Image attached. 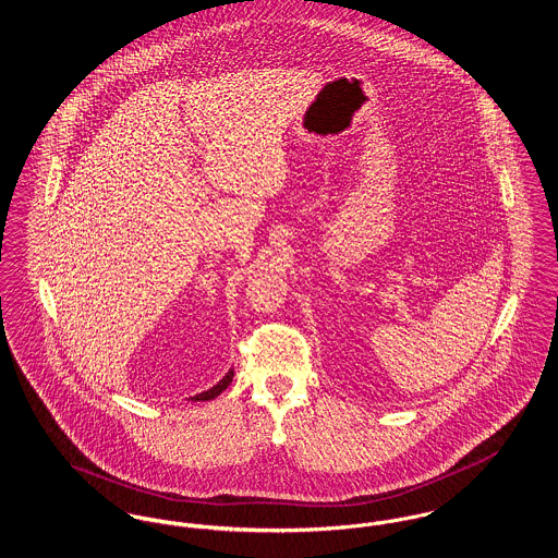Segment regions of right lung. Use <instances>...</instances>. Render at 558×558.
I'll return each mask as SVG.
<instances>
[{
    "mask_svg": "<svg viewBox=\"0 0 558 558\" xmlns=\"http://www.w3.org/2000/svg\"><path fill=\"white\" fill-rule=\"evenodd\" d=\"M232 378H234V368H230L228 374L211 387V389H207V391H203V393H198V396H194V398H190V401H209V399H215L219 393H223L228 387H230V383H232Z\"/></svg>",
    "mask_w": 558,
    "mask_h": 558,
    "instance_id": "add662e5",
    "label": "right lung"
}]
</instances>
